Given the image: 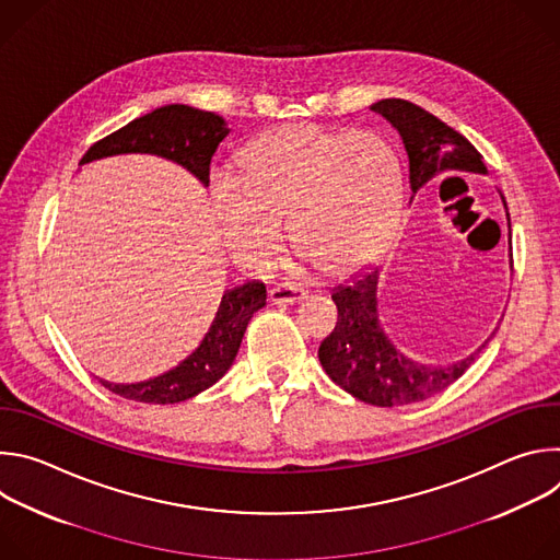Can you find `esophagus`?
<instances>
[{
	"label": "esophagus",
	"mask_w": 560,
	"mask_h": 560,
	"mask_svg": "<svg viewBox=\"0 0 560 560\" xmlns=\"http://www.w3.org/2000/svg\"><path fill=\"white\" fill-rule=\"evenodd\" d=\"M305 290L292 281H283L279 285H275L270 290V301L272 303H279V305H292V303H299L305 299Z\"/></svg>",
	"instance_id": "esophagus-1"
}]
</instances>
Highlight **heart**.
I'll use <instances>...</instances> for the list:
<instances>
[{
	"mask_svg": "<svg viewBox=\"0 0 560 560\" xmlns=\"http://www.w3.org/2000/svg\"><path fill=\"white\" fill-rule=\"evenodd\" d=\"M219 236L230 257L255 272L292 246L326 275H350L389 242L404 208V166L372 130L285 124L259 135L234 179L212 188Z\"/></svg>",
	"mask_w": 560,
	"mask_h": 560,
	"instance_id": "obj_1",
	"label": "heart"
}]
</instances>
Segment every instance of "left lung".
<instances>
[{"label":"left lung","instance_id":"1","mask_svg":"<svg viewBox=\"0 0 560 560\" xmlns=\"http://www.w3.org/2000/svg\"><path fill=\"white\" fill-rule=\"evenodd\" d=\"M372 110L383 115L404 139L412 192L441 173H488L483 154L421 106L406 100H381L372 104ZM376 283L378 272L370 270L332 292L339 318L335 330L318 346V361L337 385L363 404L394 408L425 401L460 378L488 341L452 365L410 361L394 348L378 324Z\"/></svg>","mask_w":560,"mask_h":560}]
</instances>
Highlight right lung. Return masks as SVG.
Segmentation results:
<instances>
[{
  "label": "right lung",
  "mask_w": 560,
  "mask_h": 560,
  "mask_svg": "<svg viewBox=\"0 0 560 560\" xmlns=\"http://www.w3.org/2000/svg\"><path fill=\"white\" fill-rule=\"evenodd\" d=\"M228 132L230 130L223 117L197 110L192 106L171 104L132 119L124 128L100 139L89 148L79 164H89L113 154L150 152L184 166L203 186H208L212 154ZM264 305L266 285L259 281H248L234 290H225L203 341L177 368L141 383L124 385L102 381V385L113 394L139 404L168 406L186 401V398H192L214 385L230 370L248 322Z\"/></svg>",
  "instance_id": "add662e5"
}]
</instances>
